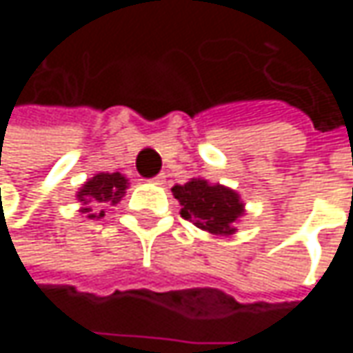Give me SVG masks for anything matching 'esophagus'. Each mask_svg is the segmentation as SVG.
Listing matches in <instances>:
<instances>
[{"mask_svg":"<svg viewBox=\"0 0 353 353\" xmlns=\"http://www.w3.org/2000/svg\"><path fill=\"white\" fill-rule=\"evenodd\" d=\"M153 183H157V185H161L163 181H165V174H159V176H155L153 179H151Z\"/></svg>","mask_w":353,"mask_h":353,"instance_id":"1","label":"esophagus"}]
</instances>
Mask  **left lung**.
I'll list each match as a JSON object with an SVG mask.
<instances>
[{
    "label": "left lung",
    "mask_w": 353,
    "mask_h": 353,
    "mask_svg": "<svg viewBox=\"0 0 353 353\" xmlns=\"http://www.w3.org/2000/svg\"><path fill=\"white\" fill-rule=\"evenodd\" d=\"M172 192L181 204L179 214L212 235H233L237 231V219L245 212L235 190L221 183H208L202 177H194L183 185H174Z\"/></svg>",
    "instance_id": "left-lung-1"
}]
</instances>
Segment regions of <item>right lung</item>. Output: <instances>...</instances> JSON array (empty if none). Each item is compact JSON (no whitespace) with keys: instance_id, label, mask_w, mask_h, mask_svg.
Returning a JSON list of instances; mask_svg holds the SVG:
<instances>
[{"instance_id":"right-lung-1","label":"right lung","mask_w":353,"mask_h":353,"mask_svg":"<svg viewBox=\"0 0 353 353\" xmlns=\"http://www.w3.org/2000/svg\"><path fill=\"white\" fill-rule=\"evenodd\" d=\"M128 179L122 174H96L92 179H88L79 192L77 200L81 202V212L88 214V219H102L106 204H118L122 196L126 194Z\"/></svg>"}]
</instances>
